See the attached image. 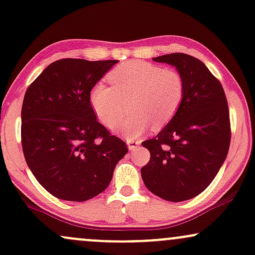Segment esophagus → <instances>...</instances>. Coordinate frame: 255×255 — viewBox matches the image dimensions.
<instances>
[{
    "label": "esophagus",
    "mask_w": 255,
    "mask_h": 255,
    "mask_svg": "<svg viewBox=\"0 0 255 255\" xmlns=\"http://www.w3.org/2000/svg\"><path fill=\"white\" fill-rule=\"evenodd\" d=\"M127 145H128V148H129V151H135L137 147L140 146V141L129 139V140H127Z\"/></svg>",
    "instance_id": "1"
}]
</instances>
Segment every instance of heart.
<instances>
[{
  "label": "heart",
  "instance_id": "1",
  "mask_svg": "<svg viewBox=\"0 0 255 255\" xmlns=\"http://www.w3.org/2000/svg\"><path fill=\"white\" fill-rule=\"evenodd\" d=\"M112 87L100 82L90 91L95 114L108 128L118 127L129 106L131 115L119 127L131 139L148 129H160L172 120L185 96V83L177 70L142 60L120 64L108 73Z\"/></svg>",
  "mask_w": 255,
  "mask_h": 255
}]
</instances>
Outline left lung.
I'll use <instances>...</instances> for the list:
<instances>
[{
	"instance_id": "obj_1",
	"label": "left lung",
	"mask_w": 255,
	"mask_h": 255,
	"mask_svg": "<svg viewBox=\"0 0 255 255\" xmlns=\"http://www.w3.org/2000/svg\"><path fill=\"white\" fill-rule=\"evenodd\" d=\"M153 60L176 67L185 83V96L176 116L157 136L142 142L151 159L141 177L158 197L188 201L209 186L228 154V103L219 79L197 58L171 53Z\"/></svg>"
}]
</instances>
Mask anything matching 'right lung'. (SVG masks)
<instances>
[{"label": "right lung", "mask_w": 255, "mask_h": 255, "mask_svg": "<svg viewBox=\"0 0 255 255\" xmlns=\"http://www.w3.org/2000/svg\"><path fill=\"white\" fill-rule=\"evenodd\" d=\"M118 60L66 58L52 63L27 89L21 142L29 170L54 197L84 202L108 188L127 154L125 141L97 121L94 85Z\"/></svg>", "instance_id": "1"}]
</instances>
